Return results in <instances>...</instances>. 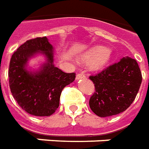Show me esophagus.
Here are the masks:
<instances>
[{
    "label": "esophagus",
    "instance_id": "34e87169",
    "mask_svg": "<svg viewBox=\"0 0 149 149\" xmlns=\"http://www.w3.org/2000/svg\"><path fill=\"white\" fill-rule=\"evenodd\" d=\"M86 77V76L84 73H78L77 75V80H80V79H84Z\"/></svg>",
    "mask_w": 149,
    "mask_h": 149
}]
</instances>
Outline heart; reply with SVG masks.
I'll return each mask as SVG.
<instances>
[{
  "mask_svg": "<svg viewBox=\"0 0 149 149\" xmlns=\"http://www.w3.org/2000/svg\"><path fill=\"white\" fill-rule=\"evenodd\" d=\"M113 57L111 49L96 47L90 49L82 57L84 61H91V68L95 70L102 69L110 62Z\"/></svg>",
  "mask_w": 149,
  "mask_h": 149,
  "instance_id": "b5f03b06",
  "label": "heart"
}]
</instances>
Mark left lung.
Listing matches in <instances>:
<instances>
[{
  "label": "left lung",
  "mask_w": 149,
  "mask_h": 149,
  "mask_svg": "<svg viewBox=\"0 0 149 149\" xmlns=\"http://www.w3.org/2000/svg\"><path fill=\"white\" fill-rule=\"evenodd\" d=\"M89 79L95 85L90 97V108L98 116L116 115L125 111L135 100L142 75L135 59L122 58Z\"/></svg>",
  "instance_id": "left-lung-1"
}]
</instances>
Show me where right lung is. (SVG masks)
Returning <instances> with one entry per match:
<instances>
[{"mask_svg": "<svg viewBox=\"0 0 149 149\" xmlns=\"http://www.w3.org/2000/svg\"><path fill=\"white\" fill-rule=\"evenodd\" d=\"M38 51L46 54L47 63L40 72L29 74L24 67L28 58ZM53 47L47 37H38L22 44L11 58L8 69L9 87L19 106L35 116H49L59 107L63 88L76 77L53 65Z\"/></svg>", "mask_w": 149, "mask_h": 149, "instance_id": "obj_1", "label": "right lung"}]
</instances>
